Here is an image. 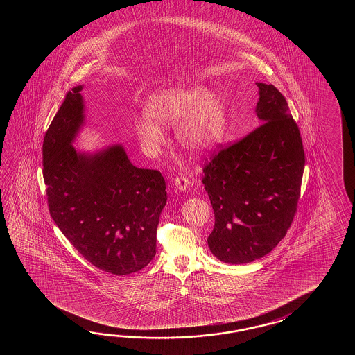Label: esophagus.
Here are the masks:
<instances>
[{
    "label": "esophagus",
    "mask_w": 355,
    "mask_h": 355,
    "mask_svg": "<svg viewBox=\"0 0 355 355\" xmlns=\"http://www.w3.org/2000/svg\"><path fill=\"white\" fill-rule=\"evenodd\" d=\"M175 187L179 189V190H187V189L190 187V181H189L188 178H185V176H180V178H176L174 181Z\"/></svg>",
    "instance_id": "1"
}]
</instances>
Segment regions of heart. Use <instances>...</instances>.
<instances>
[{
  "instance_id": "heart-1",
  "label": "heart",
  "mask_w": 355,
  "mask_h": 355,
  "mask_svg": "<svg viewBox=\"0 0 355 355\" xmlns=\"http://www.w3.org/2000/svg\"><path fill=\"white\" fill-rule=\"evenodd\" d=\"M179 127L178 138L188 151L199 153L218 144L227 129L226 107L205 86H188L155 92L147 115L135 121V133L148 155L164 144V129Z\"/></svg>"
}]
</instances>
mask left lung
Here are the masks:
<instances>
[{"instance_id": "left-lung-1", "label": "left lung", "mask_w": 355, "mask_h": 355, "mask_svg": "<svg viewBox=\"0 0 355 355\" xmlns=\"http://www.w3.org/2000/svg\"><path fill=\"white\" fill-rule=\"evenodd\" d=\"M257 85L261 125L213 155L203 168L216 219L208 246L227 264H248L269 254L292 225L301 191L300 129L279 90Z\"/></svg>"}]
</instances>
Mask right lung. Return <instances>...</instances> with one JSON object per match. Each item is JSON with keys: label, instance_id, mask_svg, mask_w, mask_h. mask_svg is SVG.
<instances>
[{"label": "right lung", "instance_id": "1", "mask_svg": "<svg viewBox=\"0 0 355 355\" xmlns=\"http://www.w3.org/2000/svg\"><path fill=\"white\" fill-rule=\"evenodd\" d=\"M83 85L68 91L43 142V178L55 225L91 264L114 275L144 269L156 255L165 179L138 168L121 144L73 147L85 123Z\"/></svg>", "mask_w": 355, "mask_h": 355}]
</instances>
